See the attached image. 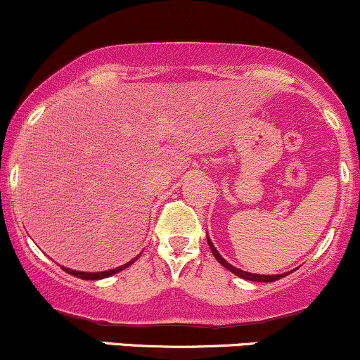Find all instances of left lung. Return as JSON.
I'll return each instance as SVG.
<instances>
[{"label":"left lung","instance_id":"obj_1","mask_svg":"<svg viewBox=\"0 0 360 360\" xmlns=\"http://www.w3.org/2000/svg\"><path fill=\"white\" fill-rule=\"evenodd\" d=\"M207 238V245H210V248H211V251H213V255H214V258L218 259L219 263H221V265L226 268V270H229L231 271V274H235L236 276H240V278H243V280H250V281H265V283H271V281H276V280H280V278H283V276H287L290 271H287V274H280V275H258V274H250V271H243V270H240V268H236V266H233L231 263H228L226 259H224L221 255H219V251L214 248V245H213V241L210 240V236H206Z\"/></svg>","mask_w":360,"mask_h":360}]
</instances>
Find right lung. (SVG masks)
I'll return each instance as SVG.
<instances>
[{"instance_id":"obj_1","label":"right lung","mask_w":360,"mask_h":360,"mask_svg":"<svg viewBox=\"0 0 360 360\" xmlns=\"http://www.w3.org/2000/svg\"><path fill=\"white\" fill-rule=\"evenodd\" d=\"M139 257H141V255H137L136 258H132L131 262L124 263V265H120V266H117V268H112V270H105V271H77V270H70V268H65V266H62V268H63V271H67L68 275L77 276V278H82V280H102V278H107V276H112V275L119 274V271L125 270V268H129L134 262H136Z\"/></svg>"}]
</instances>
